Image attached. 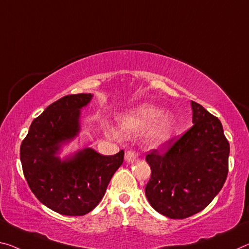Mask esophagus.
<instances>
[{"label": "esophagus", "instance_id": "1", "mask_svg": "<svg viewBox=\"0 0 249 249\" xmlns=\"http://www.w3.org/2000/svg\"><path fill=\"white\" fill-rule=\"evenodd\" d=\"M136 160H139V154L133 152V151H127L125 153V160L127 161V163H133V161H135Z\"/></svg>", "mask_w": 249, "mask_h": 249}]
</instances>
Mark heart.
<instances>
[{
	"mask_svg": "<svg viewBox=\"0 0 249 249\" xmlns=\"http://www.w3.org/2000/svg\"><path fill=\"white\" fill-rule=\"evenodd\" d=\"M121 131L125 135L148 131V139L155 145H161L169 140L174 129V122L169 115H161V110L144 104L132 110L120 120Z\"/></svg>",
	"mask_w": 249,
	"mask_h": 249,
	"instance_id": "1",
	"label": "heart"
}]
</instances>
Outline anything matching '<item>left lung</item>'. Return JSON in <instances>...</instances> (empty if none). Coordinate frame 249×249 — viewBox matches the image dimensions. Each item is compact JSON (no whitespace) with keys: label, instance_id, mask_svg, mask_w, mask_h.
Segmentation results:
<instances>
[{"label":"left lung","instance_id":"left-lung-1","mask_svg":"<svg viewBox=\"0 0 249 249\" xmlns=\"http://www.w3.org/2000/svg\"><path fill=\"white\" fill-rule=\"evenodd\" d=\"M193 125L165 152L146 155L152 175L145 187L149 204L160 214L183 219L203 211L222 189L228 174L230 143L216 116L192 101Z\"/></svg>","mask_w":249,"mask_h":249}]
</instances>
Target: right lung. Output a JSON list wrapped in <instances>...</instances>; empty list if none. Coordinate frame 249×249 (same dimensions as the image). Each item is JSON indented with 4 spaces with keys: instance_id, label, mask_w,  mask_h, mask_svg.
Returning a JSON list of instances; mask_svg holds the SVG:
<instances>
[{
    "instance_id": "right-lung-1",
    "label": "right lung",
    "mask_w": 249,
    "mask_h": 249,
    "mask_svg": "<svg viewBox=\"0 0 249 249\" xmlns=\"http://www.w3.org/2000/svg\"><path fill=\"white\" fill-rule=\"evenodd\" d=\"M92 97V94H73L47 106L32 122L19 149L31 191L61 215L83 216L93 211L124 160V151L104 156L89 147L65 160L58 157L61 146L80 133L81 108Z\"/></svg>"
}]
</instances>
